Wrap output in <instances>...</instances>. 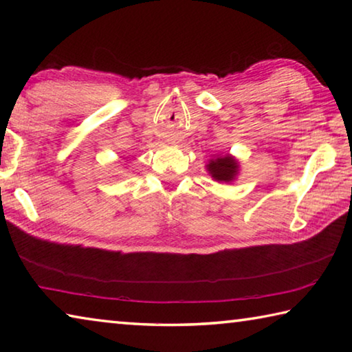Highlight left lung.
<instances>
[{
  "mask_svg": "<svg viewBox=\"0 0 352 352\" xmlns=\"http://www.w3.org/2000/svg\"><path fill=\"white\" fill-rule=\"evenodd\" d=\"M206 169L216 182L230 183L239 174V163L231 155H225V157L210 160V163L206 164Z\"/></svg>",
  "mask_w": 352,
  "mask_h": 352,
  "instance_id": "obj_1",
  "label": "left lung"
}]
</instances>
